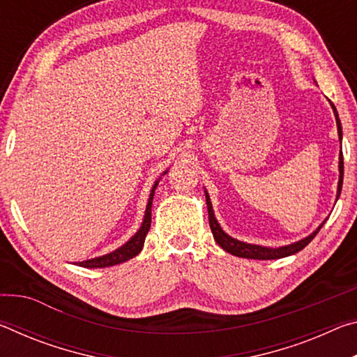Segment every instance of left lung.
<instances>
[{
    "label": "left lung",
    "instance_id": "1",
    "mask_svg": "<svg viewBox=\"0 0 357 357\" xmlns=\"http://www.w3.org/2000/svg\"><path fill=\"white\" fill-rule=\"evenodd\" d=\"M331 107L332 110H334V116H335V123H337V132H338V140H340L342 144V123H340V118H338V113H337V108L335 105L331 102ZM342 184H343V154L340 151V154H338V185H337V198L340 197V192H342ZM204 195H206V204H208V215H209V227H211V231L214 234V239L215 243L219 244L223 250L231 253L234 257H241V258H250V259H279V258H285L289 255H294V253H298L299 250L304 249V247L310 243V241L317 236V233L321 229V227L324 225V222L328 220L326 219L321 225H319L315 231L310 233L309 236L302 238L299 241H296L293 244H288V245H282V247H264V245H258V244H247L244 241H238L229 236L225 231H223L220 223L217 222L215 215H214V209H213V203H211V198L208 195V192L204 190Z\"/></svg>",
    "mask_w": 357,
    "mask_h": 357
}]
</instances>
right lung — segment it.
I'll return each mask as SVG.
<instances>
[{"mask_svg": "<svg viewBox=\"0 0 357 357\" xmlns=\"http://www.w3.org/2000/svg\"><path fill=\"white\" fill-rule=\"evenodd\" d=\"M167 172H164V174ZM159 181H160V178L155 181L153 189H151L148 204H146V211H144L143 222H142L140 228H138V231L134 234V236H132L126 244L118 247L116 250H113L110 253H105V255H102V257L86 259V261L77 263L78 266H82V268H93V269L94 268H108V266H114V264H121V263L128 261V259L137 257L138 253L142 252L143 244H144V238H146V234H148L149 228H151V208H153L154 192H155L157 184H159Z\"/></svg>", "mask_w": 357, "mask_h": 357, "instance_id": "add662e5", "label": "right lung"}]
</instances>
